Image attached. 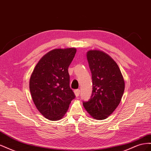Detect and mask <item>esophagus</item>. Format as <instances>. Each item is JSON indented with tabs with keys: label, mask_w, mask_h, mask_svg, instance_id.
Segmentation results:
<instances>
[{
	"label": "esophagus",
	"mask_w": 151,
	"mask_h": 151,
	"mask_svg": "<svg viewBox=\"0 0 151 151\" xmlns=\"http://www.w3.org/2000/svg\"><path fill=\"white\" fill-rule=\"evenodd\" d=\"M74 94L76 96H79L80 94V90L79 89H76L74 90Z\"/></svg>",
	"instance_id": "1"
}]
</instances>
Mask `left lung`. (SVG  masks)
I'll use <instances>...</instances> for the list:
<instances>
[{
    "label": "left lung",
    "mask_w": 151,
    "mask_h": 151,
    "mask_svg": "<svg viewBox=\"0 0 151 151\" xmlns=\"http://www.w3.org/2000/svg\"><path fill=\"white\" fill-rule=\"evenodd\" d=\"M87 59L92 74L93 91L91 98L83 102V106L95 119H106L121 101L124 79L117 63L106 53L89 50Z\"/></svg>",
    "instance_id": "obj_1"
}]
</instances>
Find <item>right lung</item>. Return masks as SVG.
Here are the masks:
<instances>
[{"mask_svg":"<svg viewBox=\"0 0 151 151\" xmlns=\"http://www.w3.org/2000/svg\"><path fill=\"white\" fill-rule=\"evenodd\" d=\"M76 53L75 48L52 50L40 59L31 76L29 90L34 104L50 120H60L76 97L68 72Z\"/></svg>","mask_w":151,"mask_h":151,"instance_id":"1","label":"right lung"}]
</instances>
